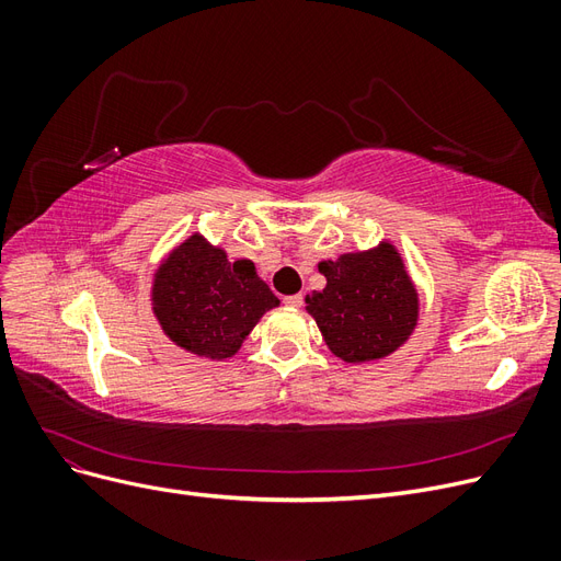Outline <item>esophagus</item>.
Here are the masks:
<instances>
[{"instance_id":"34e87169","label":"esophagus","mask_w":561,"mask_h":561,"mask_svg":"<svg viewBox=\"0 0 561 561\" xmlns=\"http://www.w3.org/2000/svg\"><path fill=\"white\" fill-rule=\"evenodd\" d=\"M283 304H285V307H293V309H299V307H301V304H304V297H301V295H290V297H285V299H283Z\"/></svg>"}]
</instances>
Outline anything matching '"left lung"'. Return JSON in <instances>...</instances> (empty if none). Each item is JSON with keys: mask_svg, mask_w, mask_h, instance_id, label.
<instances>
[{"mask_svg": "<svg viewBox=\"0 0 561 561\" xmlns=\"http://www.w3.org/2000/svg\"><path fill=\"white\" fill-rule=\"evenodd\" d=\"M318 271L328 285L307 297V311L336 358L353 365L386 358L416 328V287L390 243L320 262Z\"/></svg>", "mask_w": 561, "mask_h": 561, "instance_id": "obj_1", "label": "left lung"}]
</instances>
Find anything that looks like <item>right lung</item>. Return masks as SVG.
<instances>
[{
    "mask_svg": "<svg viewBox=\"0 0 561 561\" xmlns=\"http://www.w3.org/2000/svg\"><path fill=\"white\" fill-rule=\"evenodd\" d=\"M151 304L171 342L201 358L225 360L280 301L250 260L229 262L222 248L194 233L157 268Z\"/></svg>",
    "mask_w": 561,
    "mask_h": 561,
    "instance_id": "right-lung-1",
    "label": "right lung"
}]
</instances>
